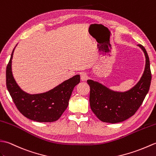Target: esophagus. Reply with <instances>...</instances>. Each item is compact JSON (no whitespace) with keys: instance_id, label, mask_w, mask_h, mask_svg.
<instances>
[{"instance_id":"1","label":"esophagus","mask_w":156,"mask_h":156,"mask_svg":"<svg viewBox=\"0 0 156 156\" xmlns=\"http://www.w3.org/2000/svg\"><path fill=\"white\" fill-rule=\"evenodd\" d=\"M80 77L81 81H86L87 79V75L85 72H82L80 74Z\"/></svg>"}]
</instances>
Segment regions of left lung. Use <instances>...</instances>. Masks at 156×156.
<instances>
[{"instance_id": "obj_1", "label": "left lung", "mask_w": 156, "mask_h": 156, "mask_svg": "<svg viewBox=\"0 0 156 156\" xmlns=\"http://www.w3.org/2000/svg\"><path fill=\"white\" fill-rule=\"evenodd\" d=\"M146 57V66L140 80L125 92L114 91L98 81L89 79V103L92 112L103 122L116 123L133 116L142 104L150 89L151 73L150 58L146 49L137 44Z\"/></svg>"}]
</instances>
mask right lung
I'll list each match as a JSON object with an SVG mask.
<instances>
[{
  "mask_svg": "<svg viewBox=\"0 0 156 156\" xmlns=\"http://www.w3.org/2000/svg\"><path fill=\"white\" fill-rule=\"evenodd\" d=\"M15 47L6 71V87L13 102L24 116L34 122H53L58 120L67 109L75 86L80 82V75H76L45 93H27L20 89L12 75V59Z\"/></svg>",
  "mask_w": 156,
  "mask_h": 156,
  "instance_id": "add662e5",
  "label": "right lung"
}]
</instances>
